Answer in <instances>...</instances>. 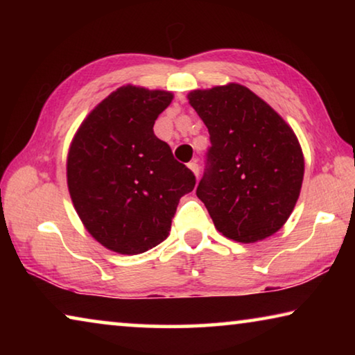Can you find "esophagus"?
<instances>
[{"mask_svg":"<svg viewBox=\"0 0 355 355\" xmlns=\"http://www.w3.org/2000/svg\"><path fill=\"white\" fill-rule=\"evenodd\" d=\"M188 167L192 171V173H194V175L199 178V164H197V161H191Z\"/></svg>","mask_w":355,"mask_h":355,"instance_id":"esophagus-1","label":"esophagus"}]
</instances>
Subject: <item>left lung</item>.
Returning a JSON list of instances; mask_svg holds the SVG:
<instances>
[{
	"mask_svg": "<svg viewBox=\"0 0 355 355\" xmlns=\"http://www.w3.org/2000/svg\"><path fill=\"white\" fill-rule=\"evenodd\" d=\"M188 100L211 141L196 194L216 230L244 244L274 235L302 188L304 153L294 131L241 84L197 89Z\"/></svg>",
	"mask_w": 355,
	"mask_h": 355,
	"instance_id": "obj_1",
	"label": "left lung"
}]
</instances>
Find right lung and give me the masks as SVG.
<instances>
[{"instance_id":"1","label":"right lung","mask_w":355,"mask_h":355,"mask_svg":"<svg viewBox=\"0 0 355 355\" xmlns=\"http://www.w3.org/2000/svg\"><path fill=\"white\" fill-rule=\"evenodd\" d=\"M172 92L119 87L83 120L67 155V186L94 239L122 255L163 243L196 177L153 133Z\"/></svg>"}]
</instances>
